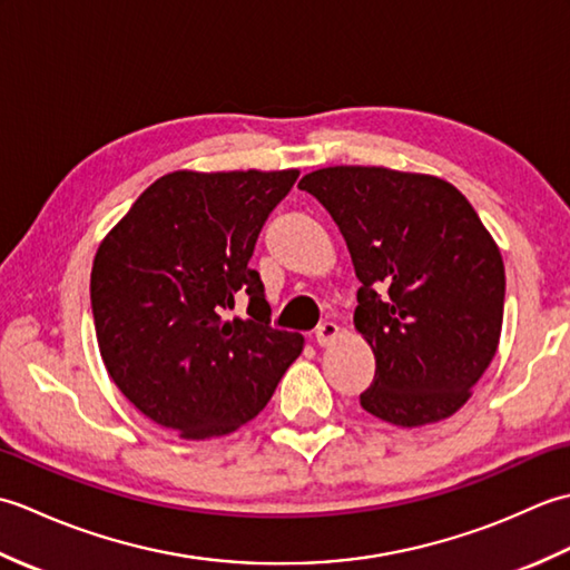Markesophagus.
I'll list each match as a JSON object with an SVG mask.
<instances>
[{"mask_svg":"<svg viewBox=\"0 0 570 570\" xmlns=\"http://www.w3.org/2000/svg\"><path fill=\"white\" fill-rule=\"evenodd\" d=\"M337 323H333V321H325V323H321L318 328H316V343L318 345H331L335 337H337Z\"/></svg>","mask_w":570,"mask_h":570,"instance_id":"obj_1","label":"esophagus"}]
</instances>
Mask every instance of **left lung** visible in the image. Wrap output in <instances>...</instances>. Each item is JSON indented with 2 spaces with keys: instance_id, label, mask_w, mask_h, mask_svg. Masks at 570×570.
<instances>
[{
  "instance_id": "left-lung-1",
  "label": "left lung",
  "mask_w": 570,
  "mask_h": 570,
  "mask_svg": "<svg viewBox=\"0 0 570 570\" xmlns=\"http://www.w3.org/2000/svg\"><path fill=\"white\" fill-rule=\"evenodd\" d=\"M347 242L355 328L374 353L372 416L423 426L463 406L498 353L504 264L463 193L441 178L331 166L301 178Z\"/></svg>"
}]
</instances>
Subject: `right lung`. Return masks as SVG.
<instances>
[{"instance_id":"1","label":"right lung","mask_w":570,"mask_h":570,"mask_svg":"<svg viewBox=\"0 0 570 570\" xmlns=\"http://www.w3.org/2000/svg\"><path fill=\"white\" fill-rule=\"evenodd\" d=\"M298 171H176L141 193L90 274L100 355L144 416L180 439L245 426L304 350L272 328L249 259ZM239 295L249 320L224 318Z\"/></svg>"}]
</instances>
